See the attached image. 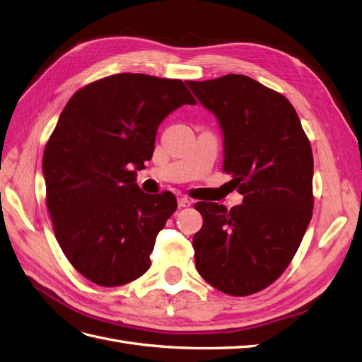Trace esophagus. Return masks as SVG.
<instances>
[{
    "label": "esophagus",
    "instance_id": "esophagus-1",
    "mask_svg": "<svg viewBox=\"0 0 362 362\" xmlns=\"http://www.w3.org/2000/svg\"><path fill=\"white\" fill-rule=\"evenodd\" d=\"M192 204H193V201L189 199L187 196H180V198H178V206L185 208V206H190Z\"/></svg>",
    "mask_w": 362,
    "mask_h": 362
}]
</instances>
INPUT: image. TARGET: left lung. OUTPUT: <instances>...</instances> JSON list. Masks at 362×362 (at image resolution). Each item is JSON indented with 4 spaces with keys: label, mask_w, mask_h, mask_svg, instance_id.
I'll return each instance as SVG.
<instances>
[{
    "label": "left lung",
    "mask_w": 362,
    "mask_h": 362,
    "mask_svg": "<svg viewBox=\"0 0 362 362\" xmlns=\"http://www.w3.org/2000/svg\"><path fill=\"white\" fill-rule=\"evenodd\" d=\"M187 86L217 117L225 140L223 170L243 194V204L231 210L216 202L194 204L204 218L193 237L196 269L226 294H254L288 267L310 225V140L287 98L246 75Z\"/></svg>",
    "instance_id": "8db88e82"
}]
</instances>
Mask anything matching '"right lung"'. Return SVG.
<instances>
[{"label": "right lung", "instance_id": "obj_1", "mask_svg": "<svg viewBox=\"0 0 362 362\" xmlns=\"http://www.w3.org/2000/svg\"><path fill=\"white\" fill-rule=\"evenodd\" d=\"M184 104L196 101L181 80L116 74L81 87L63 108L43 152L47 206L63 254L98 286H124L151 266L177 199L144 193L136 175L163 119Z\"/></svg>", "mask_w": 362, "mask_h": 362}]
</instances>
